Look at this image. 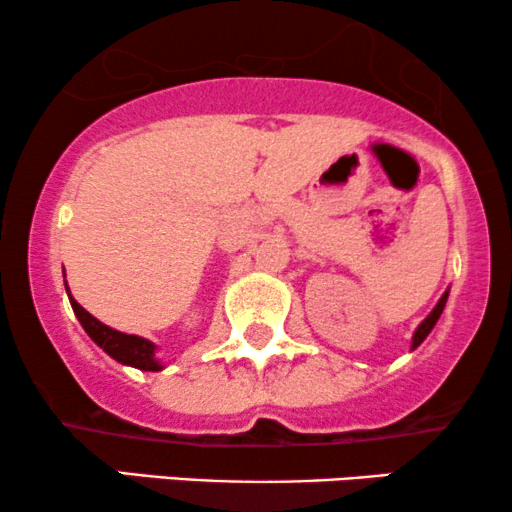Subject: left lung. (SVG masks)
I'll use <instances>...</instances> for the list:
<instances>
[{"label":"left lung","mask_w":512,"mask_h":512,"mask_svg":"<svg viewBox=\"0 0 512 512\" xmlns=\"http://www.w3.org/2000/svg\"><path fill=\"white\" fill-rule=\"evenodd\" d=\"M445 301H448V291H445L443 293V298H440V301H438V305H436V308H433V313L431 315H428L426 317V320L424 322H421V325H419V330H416L414 332V339H411V349H416V346H419L421 342H424V339L428 337V332H431L433 330V325H436V322H438V317H440V313H443V308H445Z\"/></svg>","instance_id":"1"}]
</instances>
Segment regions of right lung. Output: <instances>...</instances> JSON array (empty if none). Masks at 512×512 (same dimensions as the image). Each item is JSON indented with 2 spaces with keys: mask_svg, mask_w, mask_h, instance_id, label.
Segmentation results:
<instances>
[{
  "mask_svg": "<svg viewBox=\"0 0 512 512\" xmlns=\"http://www.w3.org/2000/svg\"><path fill=\"white\" fill-rule=\"evenodd\" d=\"M69 301H72V308L76 317H79L81 327H84L86 334L93 339V342L101 346L105 354H110L115 361L127 363V366H134L139 370H161V363L154 358V349H156L154 344L146 342L142 337H137V334L117 332L113 327L103 325V322H98L91 313H86V310L81 308L72 296H69Z\"/></svg>",
  "mask_w": 512,
  "mask_h": 512,
  "instance_id": "1",
  "label": "right lung"
}]
</instances>
